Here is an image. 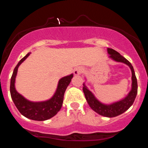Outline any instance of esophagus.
<instances>
[{
    "mask_svg": "<svg viewBox=\"0 0 148 148\" xmlns=\"http://www.w3.org/2000/svg\"><path fill=\"white\" fill-rule=\"evenodd\" d=\"M84 71V69L82 68V67H76V68L74 69V74H75V75H79V74H81V73H83Z\"/></svg>",
    "mask_w": 148,
    "mask_h": 148,
    "instance_id": "1",
    "label": "esophagus"
}]
</instances>
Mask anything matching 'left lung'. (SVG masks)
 Here are the masks:
<instances>
[{
	"label": "left lung",
	"mask_w": 148,
	"mask_h": 148,
	"mask_svg": "<svg viewBox=\"0 0 148 148\" xmlns=\"http://www.w3.org/2000/svg\"><path fill=\"white\" fill-rule=\"evenodd\" d=\"M107 51L109 53L110 58H111L112 59L117 61V62L125 63L130 67L132 73V88L130 93L125 99H122L121 101L113 103L112 104L106 105L99 102L96 99L94 95L86 87L85 85H84L83 91H84L85 97H86V99L87 100L88 104L93 111H95L98 114L102 115V116L108 117V118H113V117L118 116V115L123 113L127 109H129L130 106L133 104L136 97L137 92H138V84H137V79L132 64L125 58H124L123 56L120 55L118 52L113 50V49L108 48Z\"/></svg>",
	"instance_id": "obj_1"
}]
</instances>
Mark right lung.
Masks as SVG:
<instances>
[{
	"instance_id": "1",
	"label": "right lung",
	"mask_w": 148,
	"mask_h": 148,
	"mask_svg": "<svg viewBox=\"0 0 148 148\" xmlns=\"http://www.w3.org/2000/svg\"><path fill=\"white\" fill-rule=\"evenodd\" d=\"M30 54V53H28L15 67L10 81V95L15 106L23 116L30 120L44 121L51 118L60 110L63 102L64 92L71 82L73 74L64 76L60 79L56 92L51 99L41 102H32L28 101L16 92L14 87V82L18 66L28 58Z\"/></svg>"
}]
</instances>
